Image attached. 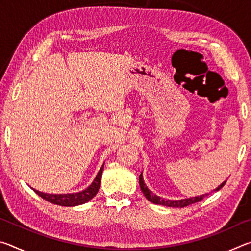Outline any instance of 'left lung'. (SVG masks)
<instances>
[{
  "label": "left lung",
  "instance_id": "obj_1",
  "mask_svg": "<svg viewBox=\"0 0 251 251\" xmlns=\"http://www.w3.org/2000/svg\"><path fill=\"white\" fill-rule=\"evenodd\" d=\"M226 184V180L222 182L217 188L214 189L217 192L220 188H223L224 185ZM139 186H141V189L144 194V196L147 198V201H150L152 203H156V205H163V206H167V207H175V208H182L186 206L192 205V203L201 201V199L207 196V194L205 195H201V196H196V197H190V198H185V199H178V201H171V199H164L159 196H157L151 190L148 189V187L146 186L145 182H144V178H143V173L139 175Z\"/></svg>",
  "mask_w": 251,
  "mask_h": 251
}]
</instances>
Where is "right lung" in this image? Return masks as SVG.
<instances>
[{
    "instance_id": "add662e5",
    "label": "right lung",
    "mask_w": 251,
    "mask_h": 251,
    "mask_svg": "<svg viewBox=\"0 0 251 251\" xmlns=\"http://www.w3.org/2000/svg\"><path fill=\"white\" fill-rule=\"evenodd\" d=\"M104 164L101 165L100 169L99 171V173H97V175L94 178V180H93L92 184L88 186L87 188L82 190V192L71 193V194H46L34 188L32 189L39 195V196L45 199V201H48L49 202L54 203V205L64 206V207H74V206L83 205V203L90 201L92 198H94L97 192H99L100 186V180H101V174H103V169H104Z\"/></svg>"
}]
</instances>
